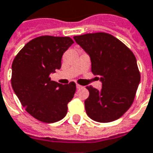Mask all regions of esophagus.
Masks as SVG:
<instances>
[{
  "label": "esophagus",
  "instance_id": "1",
  "mask_svg": "<svg viewBox=\"0 0 153 153\" xmlns=\"http://www.w3.org/2000/svg\"><path fill=\"white\" fill-rule=\"evenodd\" d=\"M76 87H77V89H80V88H82V85H79V84H77Z\"/></svg>",
  "mask_w": 153,
  "mask_h": 153
}]
</instances>
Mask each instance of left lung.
Here are the masks:
<instances>
[{
    "label": "left lung",
    "instance_id": "left-lung-1",
    "mask_svg": "<svg viewBox=\"0 0 153 153\" xmlns=\"http://www.w3.org/2000/svg\"><path fill=\"white\" fill-rule=\"evenodd\" d=\"M90 55L92 72L100 78L102 88L86 86L87 115L106 123L120 119L133 103L140 81L135 55L122 41L107 33H94L74 37Z\"/></svg>",
    "mask_w": 153,
    "mask_h": 153
}]
</instances>
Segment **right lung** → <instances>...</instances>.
Here are the masks:
<instances>
[{
  "label": "right lung",
  "mask_w": 153,
  "mask_h": 153,
  "mask_svg": "<svg viewBox=\"0 0 153 153\" xmlns=\"http://www.w3.org/2000/svg\"><path fill=\"white\" fill-rule=\"evenodd\" d=\"M73 43L68 36H39L27 42L14 59L12 87L25 110L40 121L57 122L68 112L76 84L61 85L51 80L50 74L60 68L62 55Z\"/></svg>",
  "instance_id": "add662e5"
}]
</instances>
